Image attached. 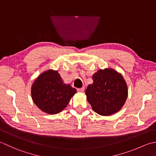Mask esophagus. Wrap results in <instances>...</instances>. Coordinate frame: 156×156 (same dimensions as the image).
Returning <instances> with one entry per match:
<instances>
[{
    "label": "esophagus",
    "mask_w": 156,
    "mask_h": 156,
    "mask_svg": "<svg viewBox=\"0 0 156 156\" xmlns=\"http://www.w3.org/2000/svg\"><path fill=\"white\" fill-rule=\"evenodd\" d=\"M85 88L84 87H81V88H78L77 89V91L79 92V93H83L84 91Z\"/></svg>",
    "instance_id": "34e87169"
}]
</instances>
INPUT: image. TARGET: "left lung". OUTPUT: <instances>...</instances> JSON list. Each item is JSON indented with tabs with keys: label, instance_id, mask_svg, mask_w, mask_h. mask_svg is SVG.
Masks as SVG:
<instances>
[{
	"label": "left lung",
	"instance_id": "obj_1",
	"mask_svg": "<svg viewBox=\"0 0 156 156\" xmlns=\"http://www.w3.org/2000/svg\"><path fill=\"white\" fill-rule=\"evenodd\" d=\"M85 94L92 109L102 116L119 111L128 96L127 85L122 76L112 69L99 70L92 77Z\"/></svg>",
	"mask_w": 156,
	"mask_h": 156
}]
</instances>
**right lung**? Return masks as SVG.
I'll return each instance as SVG.
<instances>
[{"mask_svg": "<svg viewBox=\"0 0 156 156\" xmlns=\"http://www.w3.org/2000/svg\"><path fill=\"white\" fill-rule=\"evenodd\" d=\"M76 90L65 84L58 73L48 70L38 77L31 87V97L44 112L55 114L65 109Z\"/></svg>", "mask_w": 156, "mask_h": 156, "instance_id": "add662e5", "label": "right lung"}]
</instances>
